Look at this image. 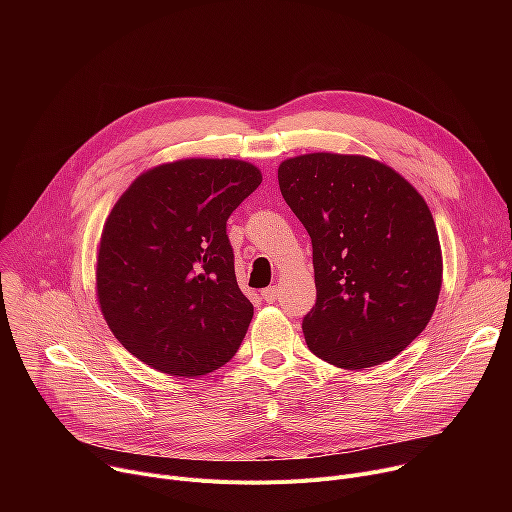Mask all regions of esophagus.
I'll list each match as a JSON object with an SVG mask.
<instances>
[{
	"label": "esophagus",
	"mask_w": 512,
	"mask_h": 512,
	"mask_svg": "<svg viewBox=\"0 0 512 512\" xmlns=\"http://www.w3.org/2000/svg\"><path fill=\"white\" fill-rule=\"evenodd\" d=\"M278 297H280L278 286H270V288H263V290H261V299H263L265 303H276Z\"/></svg>",
	"instance_id": "esophagus-1"
}]
</instances>
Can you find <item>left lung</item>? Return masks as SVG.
I'll return each mask as SVG.
<instances>
[{
	"instance_id": "left-lung-1",
	"label": "left lung",
	"mask_w": 512,
	"mask_h": 512,
	"mask_svg": "<svg viewBox=\"0 0 512 512\" xmlns=\"http://www.w3.org/2000/svg\"><path fill=\"white\" fill-rule=\"evenodd\" d=\"M311 236L317 301L309 351L342 369L394 359L425 330L442 288V249L417 188L378 159L305 153L278 168Z\"/></svg>"
}]
</instances>
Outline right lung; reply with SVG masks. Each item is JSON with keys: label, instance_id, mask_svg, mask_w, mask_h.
Wrapping results in <instances>:
<instances>
[{"label": "right lung", "instance_id": "1", "mask_svg": "<svg viewBox=\"0 0 512 512\" xmlns=\"http://www.w3.org/2000/svg\"><path fill=\"white\" fill-rule=\"evenodd\" d=\"M242 159L191 157L134 180L103 224L97 301L107 326L145 365L197 378L226 365L253 319L226 234L261 184Z\"/></svg>", "mask_w": 512, "mask_h": 512}]
</instances>
